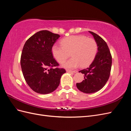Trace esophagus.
<instances>
[{"instance_id": "obj_1", "label": "esophagus", "mask_w": 131, "mask_h": 131, "mask_svg": "<svg viewBox=\"0 0 131 131\" xmlns=\"http://www.w3.org/2000/svg\"><path fill=\"white\" fill-rule=\"evenodd\" d=\"M67 72H69V73H75L77 72L76 70H67Z\"/></svg>"}]
</instances>
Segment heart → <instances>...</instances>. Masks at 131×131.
Returning <instances> with one entry per match:
<instances>
[{"mask_svg":"<svg viewBox=\"0 0 131 131\" xmlns=\"http://www.w3.org/2000/svg\"><path fill=\"white\" fill-rule=\"evenodd\" d=\"M62 46L54 45L52 53L59 63L64 62L69 56L72 58L64 62L62 66L66 68H74L80 66L85 67L92 62L97 51V43L94 39L84 35H72L63 39Z\"/></svg>","mask_w":131,"mask_h":131,"instance_id":"b5f03b06","label":"heart"}]
</instances>
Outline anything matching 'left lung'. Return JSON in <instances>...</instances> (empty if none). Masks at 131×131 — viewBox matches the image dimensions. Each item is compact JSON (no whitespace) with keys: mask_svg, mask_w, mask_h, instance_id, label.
Here are the masks:
<instances>
[{"mask_svg":"<svg viewBox=\"0 0 131 131\" xmlns=\"http://www.w3.org/2000/svg\"><path fill=\"white\" fill-rule=\"evenodd\" d=\"M89 32L97 42L98 52L88 68L79 71L84 74V80L77 83V88L86 93L96 92L103 88L109 78L112 64V54L106 42L97 34Z\"/></svg>","mask_w":131,"mask_h":131,"instance_id":"1","label":"left lung"}]
</instances>
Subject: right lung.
<instances>
[{
    "mask_svg": "<svg viewBox=\"0 0 131 131\" xmlns=\"http://www.w3.org/2000/svg\"><path fill=\"white\" fill-rule=\"evenodd\" d=\"M60 35L41 30L25 42L21 57V66L27 84L34 92L48 94L56 90L62 75L66 72L58 68L52 47Z\"/></svg>",
    "mask_w": 131,
    "mask_h": 131,
    "instance_id": "obj_1",
    "label": "right lung"
}]
</instances>
